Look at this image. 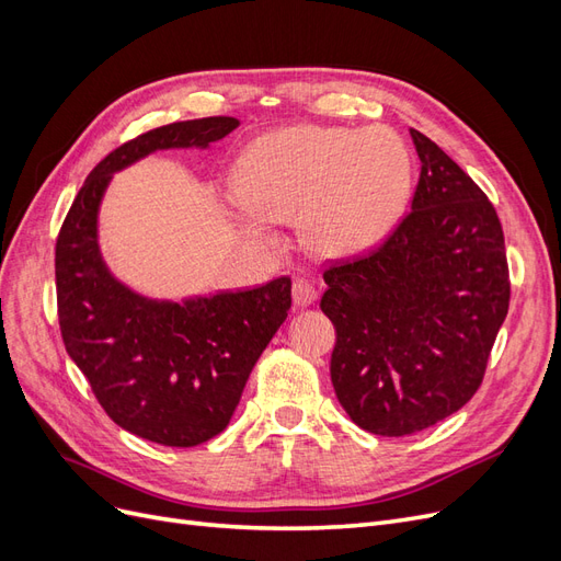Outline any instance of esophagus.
<instances>
[{"instance_id": "obj_1", "label": "esophagus", "mask_w": 561, "mask_h": 561, "mask_svg": "<svg viewBox=\"0 0 561 561\" xmlns=\"http://www.w3.org/2000/svg\"><path fill=\"white\" fill-rule=\"evenodd\" d=\"M293 299H295L297 307H311V304L318 299L316 285L307 278H297L293 283Z\"/></svg>"}]
</instances>
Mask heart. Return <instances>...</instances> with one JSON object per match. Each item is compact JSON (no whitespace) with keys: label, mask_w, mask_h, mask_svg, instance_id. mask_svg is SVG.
I'll return each instance as SVG.
<instances>
[{"label":"heart","mask_w":561,"mask_h":561,"mask_svg":"<svg viewBox=\"0 0 561 561\" xmlns=\"http://www.w3.org/2000/svg\"><path fill=\"white\" fill-rule=\"evenodd\" d=\"M233 192L264 219L293 222L322 254H355L396 229L412 190V157L386 126L301 124L252 140L233 165ZM243 229L268 241L260 219Z\"/></svg>","instance_id":"heart-1"}]
</instances>
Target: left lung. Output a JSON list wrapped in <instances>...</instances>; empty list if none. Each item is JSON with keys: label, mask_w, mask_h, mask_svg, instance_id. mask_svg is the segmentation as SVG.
<instances>
[{"label": "left lung", "mask_w": 561, "mask_h": 561, "mask_svg": "<svg viewBox=\"0 0 561 561\" xmlns=\"http://www.w3.org/2000/svg\"><path fill=\"white\" fill-rule=\"evenodd\" d=\"M410 133L421 159L412 213L377 250L322 271L334 393L353 423L386 437L461 410L511 304L494 206L431 138Z\"/></svg>", "instance_id": "left-lung-1"}]
</instances>
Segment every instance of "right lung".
<instances>
[{
  "label": "right lung",
  "mask_w": 561,
  "mask_h": 561,
  "mask_svg": "<svg viewBox=\"0 0 561 561\" xmlns=\"http://www.w3.org/2000/svg\"><path fill=\"white\" fill-rule=\"evenodd\" d=\"M236 126L233 116L192 118L116 147L83 182L56 241L67 353L116 426L165 447H196L227 428L254 363L293 307V280L184 301L142 297L110 274L98 210L126 165L159 149H206Z\"/></svg>",
  "instance_id": "obj_1"
}]
</instances>
